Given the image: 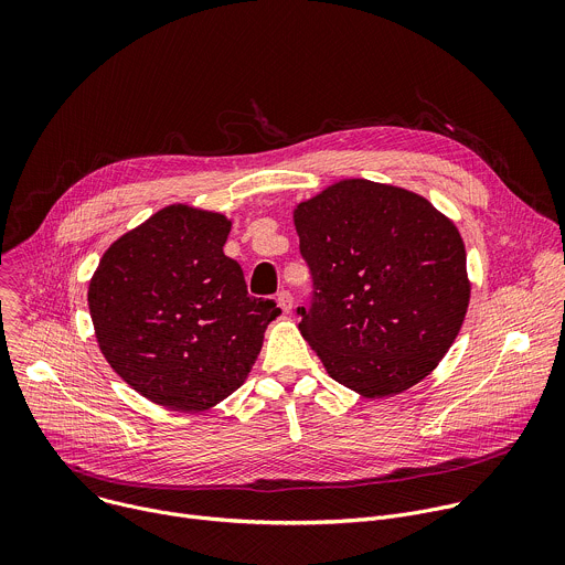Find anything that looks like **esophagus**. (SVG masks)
Returning a JSON list of instances; mask_svg holds the SVG:
<instances>
[{
  "mask_svg": "<svg viewBox=\"0 0 565 565\" xmlns=\"http://www.w3.org/2000/svg\"><path fill=\"white\" fill-rule=\"evenodd\" d=\"M277 303H279V308H281L284 312H290V310H292V295H290L288 290H281V292L277 295Z\"/></svg>",
  "mask_w": 565,
  "mask_h": 565,
  "instance_id": "34e87169",
  "label": "esophagus"
}]
</instances>
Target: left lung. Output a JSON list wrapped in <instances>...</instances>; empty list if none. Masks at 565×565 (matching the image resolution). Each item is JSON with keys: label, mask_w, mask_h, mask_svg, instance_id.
I'll return each instance as SVG.
<instances>
[{"label": "left lung", "mask_w": 565, "mask_h": 565, "mask_svg": "<svg viewBox=\"0 0 565 565\" xmlns=\"http://www.w3.org/2000/svg\"><path fill=\"white\" fill-rule=\"evenodd\" d=\"M295 227L312 277L299 331L329 375L364 397L427 377L469 303L458 227L427 199L364 179L299 203Z\"/></svg>", "instance_id": "left-lung-1"}]
</instances>
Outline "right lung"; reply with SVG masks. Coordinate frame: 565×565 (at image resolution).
Masks as SVG:
<instances>
[{"mask_svg":"<svg viewBox=\"0 0 565 565\" xmlns=\"http://www.w3.org/2000/svg\"><path fill=\"white\" fill-rule=\"evenodd\" d=\"M230 221L170 205L109 246L89 284L103 355L140 395L177 412H205L248 377L275 299L248 295L223 255Z\"/></svg>","mask_w":565,"mask_h":565,"instance_id":"obj_1","label":"right lung"}]
</instances>
